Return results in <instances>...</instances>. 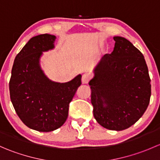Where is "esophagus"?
<instances>
[{
    "label": "esophagus",
    "instance_id": "1",
    "mask_svg": "<svg viewBox=\"0 0 160 160\" xmlns=\"http://www.w3.org/2000/svg\"><path fill=\"white\" fill-rule=\"evenodd\" d=\"M92 78V74L90 72H86L82 76V82L83 83H88Z\"/></svg>",
    "mask_w": 160,
    "mask_h": 160
}]
</instances>
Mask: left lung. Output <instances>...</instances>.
<instances>
[{"label":"left lung","mask_w":160,"mask_h":160,"mask_svg":"<svg viewBox=\"0 0 160 160\" xmlns=\"http://www.w3.org/2000/svg\"><path fill=\"white\" fill-rule=\"evenodd\" d=\"M113 38L114 50L103 56L89 84L97 122L107 129L122 131L147 109L151 80L142 53L123 37Z\"/></svg>","instance_id":"8db88e82"}]
</instances>
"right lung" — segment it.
<instances>
[{
  "instance_id": "add662e5",
  "label": "right lung",
  "mask_w": 160,
  "mask_h": 160,
  "mask_svg": "<svg viewBox=\"0 0 160 160\" xmlns=\"http://www.w3.org/2000/svg\"><path fill=\"white\" fill-rule=\"evenodd\" d=\"M55 39L49 34L31 38L16 56L9 81L11 101L18 116L38 132H51L65 123L70 103L81 85V75L67 83H55L40 68L42 52L52 49Z\"/></svg>"
}]
</instances>
